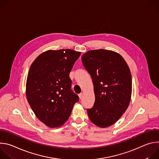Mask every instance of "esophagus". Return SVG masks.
<instances>
[{
    "instance_id": "34e87169",
    "label": "esophagus",
    "mask_w": 159,
    "mask_h": 159,
    "mask_svg": "<svg viewBox=\"0 0 159 159\" xmlns=\"http://www.w3.org/2000/svg\"><path fill=\"white\" fill-rule=\"evenodd\" d=\"M83 96H84V94L82 93H80V94H79V98H80V99H82V98H83Z\"/></svg>"
}]
</instances>
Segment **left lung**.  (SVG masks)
Masks as SVG:
<instances>
[{
    "instance_id": "left-lung-1",
    "label": "left lung",
    "mask_w": 159,
    "mask_h": 159,
    "mask_svg": "<svg viewBox=\"0 0 159 159\" xmlns=\"http://www.w3.org/2000/svg\"><path fill=\"white\" fill-rule=\"evenodd\" d=\"M93 79L95 102L88 116L100 128L115 124L127 109L131 97L129 68L118 53L104 49L90 50L82 57Z\"/></svg>"
}]
</instances>
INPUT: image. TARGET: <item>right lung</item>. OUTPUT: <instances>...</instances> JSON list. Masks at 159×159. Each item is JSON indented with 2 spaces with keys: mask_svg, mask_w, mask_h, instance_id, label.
<instances>
[{
  "mask_svg": "<svg viewBox=\"0 0 159 159\" xmlns=\"http://www.w3.org/2000/svg\"><path fill=\"white\" fill-rule=\"evenodd\" d=\"M80 54L71 49L49 50L37 57L30 68L26 98L36 116L48 127L62 126L79 99L70 89L69 74Z\"/></svg>",
  "mask_w": 159,
  "mask_h": 159,
  "instance_id": "obj_1",
  "label": "right lung"
}]
</instances>
